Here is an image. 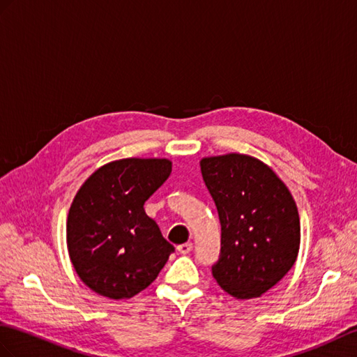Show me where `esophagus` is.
Masks as SVG:
<instances>
[{"label":"esophagus","instance_id":"esophagus-1","mask_svg":"<svg viewBox=\"0 0 357 357\" xmlns=\"http://www.w3.org/2000/svg\"><path fill=\"white\" fill-rule=\"evenodd\" d=\"M190 250H192V244H190V242H186V244H181L177 247V251L180 255H188L190 253Z\"/></svg>","mask_w":357,"mask_h":357}]
</instances>
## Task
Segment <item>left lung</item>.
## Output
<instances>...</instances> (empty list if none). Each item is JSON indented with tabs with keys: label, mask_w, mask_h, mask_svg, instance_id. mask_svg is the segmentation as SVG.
Returning a JSON list of instances; mask_svg holds the SVG:
<instances>
[{
	"label": "left lung",
	"mask_w": 357,
	"mask_h": 357,
	"mask_svg": "<svg viewBox=\"0 0 357 357\" xmlns=\"http://www.w3.org/2000/svg\"><path fill=\"white\" fill-rule=\"evenodd\" d=\"M199 167L221 222V255L212 266L213 279L238 300L260 297L297 260V204L275 172L251 155L204 158Z\"/></svg>",
	"instance_id": "obj_1"
}]
</instances>
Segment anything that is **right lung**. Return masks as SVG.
Here are the masks:
<instances>
[{"label": "right lung", "instance_id": "1", "mask_svg": "<svg viewBox=\"0 0 357 357\" xmlns=\"http://www.w3.org/2000/svg\"><path fill=\"white\" fill-rule=\"evenodd\" d=\"M168 159H121L95 171L68 213V253L102 297L132 298L155 280L174 247L144 204L171 174Z\"/></svg>", "mask_w": 357, "mask_h": 357}]
</instances>
